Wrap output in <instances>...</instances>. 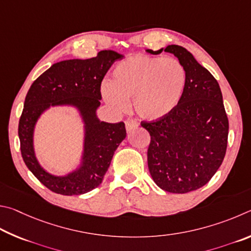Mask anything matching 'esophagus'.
I'll return each mask as SVG.
<instances>
[{"instance_id":"1","label":"esophagus","mask_w":251,"mask_h":251,"mask_svg":"<svg viewBox=\"0 0 251 251\" xmlns=\"http://www.w3.org/2000/svg\"><path fill=\"white\" fill-rule=\"evenodd\" d=\"M135 128H138V123L133 119H128V120L126 121V131H131Z\"/></svg>"}]
</instances>
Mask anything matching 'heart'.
<instances>
[{
	"instance_id": "1",
	"label": "heart",
	"mask_w": 251,
	"mask_h": 251,
	"mask_svg": "<svg viewBox=\"0 0 251 251\" xmlns=\"http://www.w3.org/2000/svg\"><path fill=\"white\" fill-rule=\"evenodd\" d=\"M186 74L171 57L133 55L119 63L102 86L108 103L122 109L132 99L134 111L146 120H159L176 107L185 89Z\"/></svg>"
}]
</instances>
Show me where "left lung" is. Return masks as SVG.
Instances as JSON below:
<instances>
[{"label": "left lung", "instance_id": "1", "mask_svg": "<svg viewBox=\"0 0 251 251\" xmlns=\"http://www.w3.org/2000/svg\"><path fill=\"white\" fill-rule=\"evenodd\" d=\"M163 50L147 51L157 55ZM177 57L186 74L185 89L168 116L141 121L150 133L148 166L153 181L175 194L204 186L222 165L226 154L228 118L221 88L207 69L185 48L164 50Z\"/></svg>", "mask_w": 251, "mask_h": 251}]
</instances>
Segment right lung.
<instances>
[{
    "mask_svg": "<svg viewBox=\"0 0 251 251\" xmlns=\"http://www.w3.org/2000/svg\"><path fill=\"white\" fill-rule=\"evenodd\" d=\"M122 55L101 50L90 59H70L54 64L35 80L26 95L19 122L22 157L35 177L48 190L60 195H80L99 186L109 169L114 151L126 138L123 122L108 123L96 118L100 105L101 82L114 61ZM74 104L86 122V140L82 168L65 178L46 174L34 157V122L50 105Z\"/></svg>",
    "mask_w": 251,
    "mask_h": 251,
    "instance_id": "obj_1",
    "label": "right lung"
}]
</instances>
